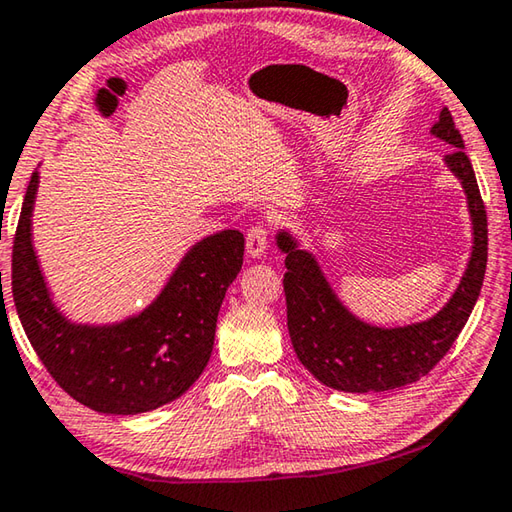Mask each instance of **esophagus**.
Listing matches in <instances>:
<instances>
[{"label":"esophagus","instance_id":"obj_1","mask_svg":"<svg viewBox=\"0 0 512 512\" xmlns=\"http://www.w3.org/2000/svg\"><path fill=\"white\" fill-rule=\"evenodd\" d=\"M247 256L249 258H261L267 251V231L265 227H251L247 231V242H245Z\"/></svg>","mask_w":512,"mask_h":512}]
</instances>
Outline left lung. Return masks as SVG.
Masks as SVG:
<instances>
[{
  "mask_svg": "<svg viewBox=\"0 0 512 512\" xmlns=\"http://www.w3.org/2000/svg\"><path fill=\"white\" fill-rule=\"evenodd\" d=\"M454 148L445 166L459 179L472 220V251L459 285L432 317L405 326H375L348 310L326 279L317 256L290 229L276 231L285 254L283 290L288 330L299 362L330 389L369 393L400 389L423 378L450 351L477 303L488 263V218L461 132L447 107L429 130Z\"/></svg>",
  "mask_w": 512,
  "mask_h": 512,
  "instance_id": "8db88e82",
  "label": "left lung"
}]
</instances>
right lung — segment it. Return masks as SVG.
<instances>
[{"instance_id":"obj_1","label":"right lung","mask_w":512,"mask_h":512,"mask_svg":"<svg viewBox=\"0 0 512 512\" xmlns=\"http://www.w3.org/2000/svg\"><path fill=\"white\" fill-rule=\"evenodd\" d=\"M38 186L35 168L13 245V301L33 351L71 398L98 414H146L177 400L209 364L222 299L242 267V233L224 229L197 240L146 308L87 324L53 301L35 254Z\"/></svg>"}]
</instances>
